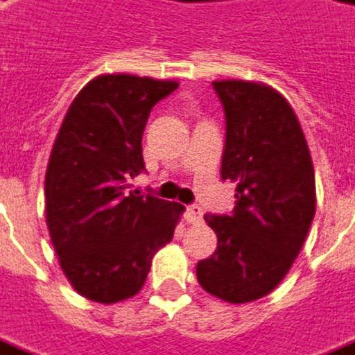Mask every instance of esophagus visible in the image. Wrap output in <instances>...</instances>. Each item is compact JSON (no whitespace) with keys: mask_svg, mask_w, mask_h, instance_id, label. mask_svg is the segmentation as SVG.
I'll list each match as a JSON object with an SVG mask.
<instances>
[{"mask_svg":"<svg viewBox=\"0 0 355 355\" xmlns=\"http://www.w3.org/2000/svg\"><path fill=\"white\" fill-rule=\"evenodd\" d=\"M201 220H202L201 207H197V205L187 207V210H185V222H187V224H199Z\"/></svg>","mask_w":355,"mask_h":355,"instance_id":"obj_1","label":"esophagus"}]
</instances>
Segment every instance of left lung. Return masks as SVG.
I'll return each mask as SVG.
<instances>
[{
  "label": "left lung",
  "instance_id": "1",
  "mask_svg": "<svg viewBox=\"0 0 355 355\" xmlns=\"http://www.w3.org/2000/svg\"><path fill=\"white\" fill-rule=\"evenodd\" d=\"M226 114L222 180L238 183L232 216L207 214L218 248L197 265L205 292L248 304L282 282L315 216V170L290 102L257 80H214Z\"/></svg>",
  "mask_w": 355,
  "mask_h": 355
}]
</instances>
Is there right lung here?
<instances>
[{
	"label": "right lung",
	"instance_id": "obj_1",
	"mask_svg": "<svg viewBox=\"0 0 355 355\" xmlns=\"http://www.w3.org/2000/svg\"><path fill=\"white\" fill-rule=\"evenodd\" d=\"M178 87L127 73L98 75L63 117L46 170V224L63 275L90 302L117 304L139 294L185 210L129 191V180L145 170L148 114Z\"/></svg>",
	"mask_w": 355,
	"mask_h": 355
}]
</instances>
